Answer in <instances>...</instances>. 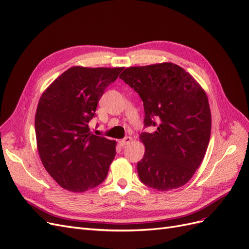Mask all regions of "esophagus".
<instances>
[{"label": "esophagus", "instance_id": "esophagus-1", "mask_svg": "<svg viewBox=\"0 0 249 249\" xmlns=\"http://www.w3.org/2000/svg\"><path fill=\"white\" fill-rule=\"evenodd\" d=\"M131 142H132V138L131 137H125V138H124V139H122V140L119 141L120 145H122V146H125L127 144H130Z\"/></svg>", "mask_w": 249, "mask_h": 249}]
</instances>
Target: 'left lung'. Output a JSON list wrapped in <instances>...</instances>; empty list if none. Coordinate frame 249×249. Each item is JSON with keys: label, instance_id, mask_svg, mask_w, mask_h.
<instances>
[{"label": "left lung", "instance_id": "obj_1", "mask_svg": "<svg viewBox=\"0 0 249 249\" xmlns=\"http://www.w3.org/2000/svg\"><path fill=\"white\" fill-rule=\"evenodd\" d=\"M119 78L138 92L144 107L141 133L144 156L137 163L141 182L169 191L190 180L205 158L211 136V110L205 90L182 67L163 62L125 69Z\"/></svg>", "mask_w": 249, "mask_h": 249}]
</instances>
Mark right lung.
Here are the masks:
<instances>
[{"instance_id": "right-lung-1", "label": "right lung", "mask_w": 249, "mask_h": 249, "mask_svg": "<svg viewBox=\"0 0 249 249\" xmlns=\"http://www.w3.org/2000/svg\"><path fill=\"white\" fill-rule=\"evenodd\" d=\"M124 67L72 66L41 94L35 114L40 160L64 189L81 193L99 186L116 154V141L89 129L105 89Z\"/></svg>"}]
</instances>
